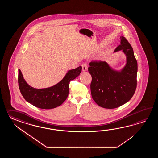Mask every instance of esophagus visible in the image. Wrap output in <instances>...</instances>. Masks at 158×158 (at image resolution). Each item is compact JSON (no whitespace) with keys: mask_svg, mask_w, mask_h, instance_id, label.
<instances>
[{"mask_svg":"<svg viewBox=\"0 0 158 158\" xmlns=\"http://www.w3.org/2000/svg\"><path fill=\"white\" fill-rule=\"evenodd\" d=\"M82 71L83 72H85L87 70V65L85 63L82 65Z\"/></svg>","mask_w":158,"mask_h":158,"instance_id":"obj_1","label":"esophagus"}]
</instances>
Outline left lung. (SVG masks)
<instances>
[{
	"label": "left lung",
	"instance_id": "8db88e82",
	"mask_svg": "<svg viewBox=\"0 0 158 158\" xmlns=\"http://www.w3.org/2000/svg\"><path fill=\"white\" fill-rule=\"evenodd\" d=\"M120 44L114 52L122 50L127 56V63L121 71H115L106 61H92L88 71L91 75V96L101 107L113 109L128 102L137 87V61L131 44L120 37Z\"/></svg>",
	"mask_w": 158,
	"mask_h": 158
}]
</instances>
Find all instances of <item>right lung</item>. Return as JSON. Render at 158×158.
<instances>
[{"instance_id": "add662e5", "label": "right lung", "mask_w": 158, "mask_h": 158, "mask_svg": "<svg viewBox=\"0 0 158 158\" xmlns=\"http://www.w3.org/2000/svg\"><path fill=\"white\" fill-rule=\"evenodd\" d=\"M82 67L68 71L63 80L50 87L38 89L30 86L25 80L19 69L18 83L21 93L30 104L42 109H52L60 106L67 98L70 81L78 76Z\"/></svg>"}]
</instances>
